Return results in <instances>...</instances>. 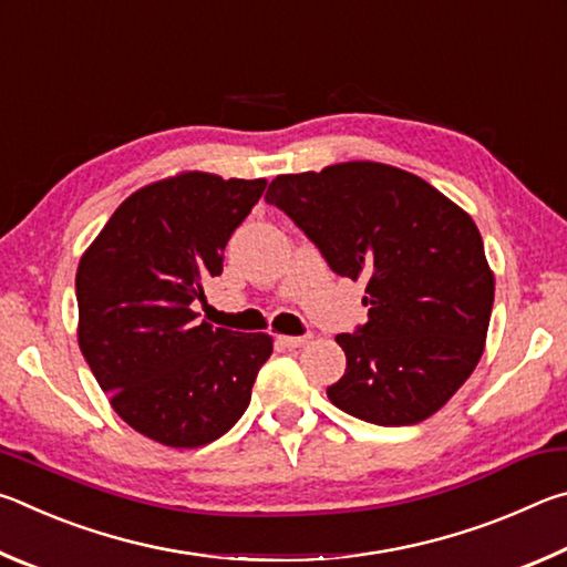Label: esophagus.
Returning a JSON list of instances; mask_svg holds the SVG:
<instances>
[{"label": "esophagus", "mask_w": 567, "mask_h": 567, "mask_svg": "<svg viewBox=\"0 0 567 567\" xmlns=\"http://www.w3.org/2000/svg\"><path fill=\"white\" fill-rule=\"evenodd\" d=\"M277 342H280L282 344V348H302V344L307 342V338H287V334H285V338H277Z\"/></svg>", "instance_id": "obj_1"}]
</instances>
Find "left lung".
Returning <instances> with one entry per match:
<instances>
[{
	"instance_id": "8db88e82",
	"label": "left lung",
	"mask_w": 567,
	"mask_h": 567,
	"mask_svg": "<svg viewBox=\"0 0 567 567\" xmlns=\"http://www.w3.org/2000/svg\"><path fill=\"white\" fill-rule=\"evenodd\" d=\"M265 199L332 272L368 285V322L334 338L348 368L328 388L332 405L382 427L435 415L475 370L491 324L495 277L473 217L380 162L280 175Z\"/></svg>"
}]
</instances>
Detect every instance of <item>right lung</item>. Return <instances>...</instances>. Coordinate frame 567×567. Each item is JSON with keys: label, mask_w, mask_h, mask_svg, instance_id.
<instances>
[{"label": "right lung", "mask_w": 567, "mask_h": 567, "mask_svg": "<svg viewBox=\"0 0 567 567\" xmlns=\"http://www.w3.org/2000/svg\"><path fill=\"white\" fill-rule=\"evenodd\" d=\"M267 179L182 172L130 195L76 267L80 350L114 412L155 443L223 437L252 398L272 338L199 322L192 302Z\"/></svg>", "instance_id": "right-lung-1"}]
</instances>
